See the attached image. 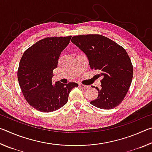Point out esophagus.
<instances>
[{"label": "esophagus", "instance_id": "1", "mask_svg": "<svg viewBox=\"0 0 152 152\" xmlns=\"http://www.w3.org/2000/svg\"><path fill=\"white\" fill-rule=\"evenodd\" d=\"M79 87L81 88H83V89H87L89 88V86H87V85H84V84H79Z\"/></svg>", "mask_w": 152, "mask_h": 152}]
</instances>
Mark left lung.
Returning a JSON list of instances; mask_svg holds the SVG:
<instances>
[{
    "mask_svg": "<svg viewBox=\"0 0 152 152\" xmlns=\"http://www.w3.org/2000/svg\"><path fill=\"white\" fill-rule=\"evenodd\" d=\"M71 42L85 53L91 69L103 76L96 99L91 104L102 109L118 106L127 94L132 84L133 67L129 56L122 46L99 34L76 35Z\"/></svg>",
    "mask_w": 152,
    "mask_h": 152,
    "instance_id": "obj_1",
    "label": "left lung"
}]
</instances>
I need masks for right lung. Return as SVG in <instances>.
<instances>
[{
  "label": "right lung",
  "instance_id": "right-lung-1",
  "mask_svg": "<svg viewBox=\"0 0 152 152\" xmlns=\"http://www.w3.org/2000/svg\"><path fill=\"white\" fill-rule=\"evenodd\" d=\"M72 36L45 37L25 51L17 71L20 88L25 99L35 109L52 112L68 102L69 94L76 82L53 85V70L57 68L59 57L69 44Z\"/></svg>",
  "mask_w": 152,
  "mask_h": 152
}]
</instances>
